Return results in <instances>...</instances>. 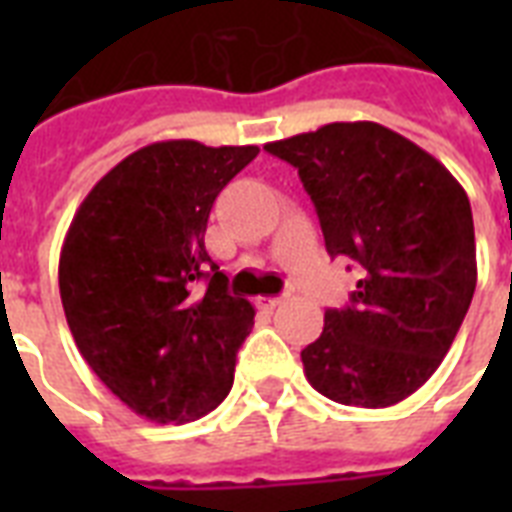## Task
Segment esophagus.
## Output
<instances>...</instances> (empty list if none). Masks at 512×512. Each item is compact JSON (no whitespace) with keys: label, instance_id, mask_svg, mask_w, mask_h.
<instances>
[{"label":"esophagus","instance_id":"obj_1","mask_svg":"<svg viewBox=\"0 0 512 512\" xmlns=\"http://www.w3.org/2000/svg\"><path fill=\"white\" fill-rule=\"evenodd\" d=\"M281 300H284V297H257V305H260V308H268V311H273V308H279Z\"/></svg>","mask_w":512,"mask_h":512}]
</instances>
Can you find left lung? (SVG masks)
Returning <instances> with one entry per match:
<instances>
[{
    "label": "left lung",
    "mask_w": 512,
    "mask_h": 512,
    "mask_svg": "<svg viewBox=\"0 0 512 512\" xmlns=\"http://www.w3.org/2000/svg\"><path fill=\"white\" fill-rule=\"evenodd\" d=\"M297 170L332 257L361 268L348 308L300 353L337 404L382 409L436 372L476 292L468 193L417 143L377 122H332L265 143Z\"/></svg>",
    "instance_id": "8db88e82"
}]
</instances>
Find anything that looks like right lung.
I'll list each match as a JSON object with an SVG mask.
<instances>
[{
	"instance_id": "1",
	"label": "right lung",
	"mask_w": 512,
	"mask_h": 512,
	"mask_svg": "<svg viewBox=\"0 0 512 512\" xmlns=\"http://www.w3.org/2000/svg\"><path fill=\"white\" fill-rule=\"evenodd\" d=\"M257 154L151 143L100 177L68 225L58 265L68 329L103 385L146 420H199L231 390L255 308L228 295L204 233L217 193Z\"/></svg>"
}]
</instances>
